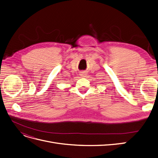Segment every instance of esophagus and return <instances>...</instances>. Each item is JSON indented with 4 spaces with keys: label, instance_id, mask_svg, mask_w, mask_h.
<instances>
[{
    "label": "esophagus",
    "instance_id": "esophagus-1",
    "mask_svg": "<svg viewBox=\"0 0 158 158\" xmlns=\"http://www.w3.org/2000/svg\"><path fill=\"white\" fill-rule=\"evenodd\" d=\"M85 72H81V73H80V76H85Z\"/></svg>",
    "mask_w": 158,
    "mask_h": 158
}]
</instances>
